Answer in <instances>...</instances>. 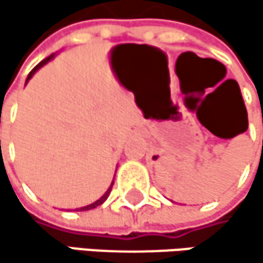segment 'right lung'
Returning a JSON list of instances; mask_svg holds the SVG:
<instances>
[{
  "instance_id": "obj_1",
  "label": "right lung",
  "mask_w": 263,
  "mask_h": 263,
  "mask_svg": "<svg viewBox=\"0 0 263 263\" xmlns=\"http://www.w3.org/2000/svg\"><path fill=\"white\" fill-rule=\"evenodd\" d=\"M53 58H55V53H53V55H50L48 58H45L44 61H41V63H39V64H37V66H36V67H34V69L31 70V72H29V76H28V79H26V82H28L29 79H31V77H33V76H34V74L37 72V70H39V69L42 67V66H45V64H47L48 61H52ZM112 186H114V181H112V184H110V187H108V189L105 191V194H104V196H102L101 199H98L96 202H93V203H89V205H86V206H82V208H77V210H80V211H86V210H93V208H96V206H99V205H102V203H104V202L107 200V197H108V194H110V191H112Z\"/></svg>"
}]
</instances>
